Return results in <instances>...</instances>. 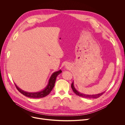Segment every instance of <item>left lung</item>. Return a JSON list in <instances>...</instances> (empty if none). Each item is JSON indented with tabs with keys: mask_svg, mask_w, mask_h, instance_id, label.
Returning a JSON list of instances; mask_svg holds the SVG:
<instances>
[{
	"mask_svg": "<svg viewBox=\"0 0 125 125\" xmlns=\"http://www.w3.org/2000/svg\"><path fill=\"white\" fill-rule=\"evenodd\" d=\"M71 88L73 89V92L77 95L83 97V98H88V99H96V98H99V97H100L103 94V93L105 92H102L100 94H96V95H87V94H84L83 93H81L77 91L74 88V84H73V82L71 84Z\"/></svg>",
	"mask_w": 125,
	"mask_h": 125,
	"instance_id": "1",
	"label": "left lung"
}]
</instances>
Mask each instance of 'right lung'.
Masks as SVG:
<instances>
[{"label": "right lung", "instance_id": "obj_1", "mask_svg": "<svg viewBox=\"0 0 125 125\" xmlns=\"http://www.w3.org/2000/svg\"><path fill=\"white\" fill-rule=\"evenodd\" d=\"M62 73V71L61 70H59L58 71L55 72L51 75L50 80L49 81V83L47 85V86L46 87L44 90L42 91H41L40 92H28L24 91L21 89H20L18 87H17V85L15 84V86L17 90L20 92L21 94H22L23 95L28 97L29 98H41L45 97L46 96L48 95L52 91V90L53 89L55 82L56 80V77L57 76L60 74Z\"/></svg>", "mask_w": 125, "mask_h": 125}]
</instances>
